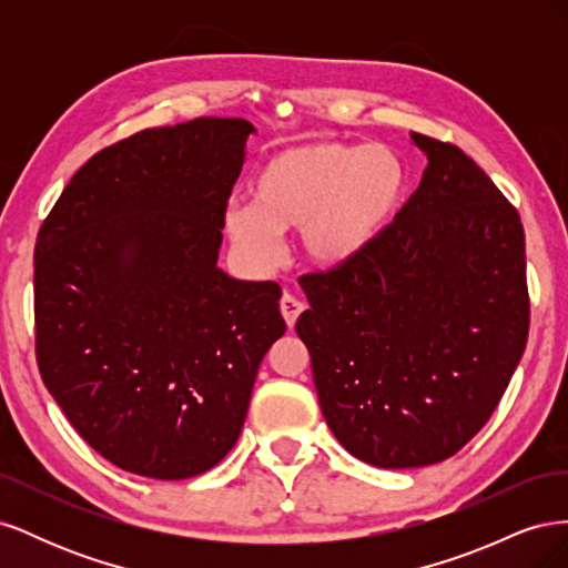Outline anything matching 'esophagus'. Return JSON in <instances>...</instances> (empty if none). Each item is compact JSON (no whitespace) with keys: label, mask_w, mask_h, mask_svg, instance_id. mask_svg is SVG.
Returning <instances> with one entry per match:
<instances>
[{"label":"esophagus","mask_w":568,"mask_h":568,"mask_svg":"<svg viewBox=\"0 0 568 568\" xmlns=\"http://www.w3.org/2000/svg\"><path fill=\"white\" fill-rule=\"evenodd\" d=\"M280 311H282V315H284V322L288 324V329H291V326L296 324L298 315L305 311V305H303V303H301L296 296L284 294V296H282V301H280Z\"/></svg>","instance_id":"1"}]
</instances>
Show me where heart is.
Returning a JSON list of instances; mask_svg holds the SVG:
<instances>
[{
  "mask_svg": "<svg viewBox=\"0 0 568 568\" xmlns=\"http://www.w3.org/2000/svg\"><path fill=\"white\" fill-rule=\"evenodd\" d=\"M405 192V168L382 144L334 140L286 146L261 165L253 203L232 201L225 232L236 248L267 263L277 232L301 227V248L317 267H341L382 236Z\"/></svg>",
  "mask_w": 568,
  "mask_h": 568,
  "instance_id": "1",
  "label": "heart"
}]
</instances>
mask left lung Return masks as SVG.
<instances>
[{"mask_svg":"<svg viewBox=\"0 0 568 568\" xmlns=\"http://www.w3.org/2000/svg\"><path fill=\"white\" fill-rule=\"evenodd\" d=\"M409 136L417 192L363 255L303 274L296 322L332 434L384 469L448 459L486 426L530 322L517 209L462 149Z\"/></svg>","mask_w":568,"mask_h":568,"instance_id":"8db88e82","label":"left lung"}]
</instances>
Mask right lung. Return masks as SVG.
<instances>
[{
  "mask_svg": "<svg viewBox=\"0 0 568 568\" xmlns=\"http://www.w3.org/2000/svg\"><path fill=\"white\" fill-rule=\"evenodd\" d=\"M255 128L196 118L84 163L36 246V355L75 432L115 467L178 480L242 434L282 288L215 263Z\"/></svg>",
  "mask_w": 568,
  "mask_h": 568,
  "instance_id": "right-lung-1",
  "label": "right lung"
}]
</instances>
